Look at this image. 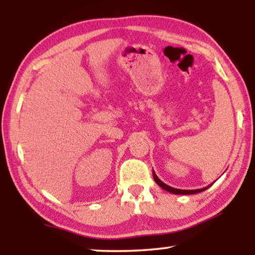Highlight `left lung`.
Instances as JSON below:
<instances>
[{"instance_id": "left-lung-1", "label": "left lung", "mask_w": 255, "mask_h": 255, "mask_svg": "<svg viewBox=\"0 0 255 255\" xmlns=\"http://www.w3.org/2000/svg\"><path fill=\"white\" fill-rule=\"evenodd\" d=\"M153 178H154V180H155V182H156V183L159 185V187L165 190V191H167V192L173 193V195H195V193H199V192L205 191V190H207L209 187H211V185H213L214 182H215V181H214L213 183L209 184V185H207V187L202 188V189H196V190H181V189L172 188V187H170V185H167V184H165L164 182H162V181L157 178V175L155 174L154 170H153Z\"/></svg>"}]
</instances>
